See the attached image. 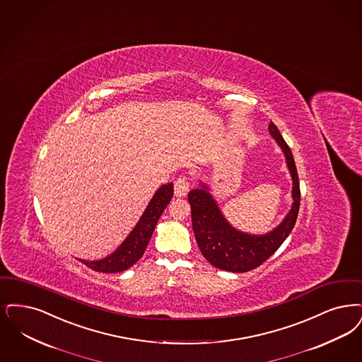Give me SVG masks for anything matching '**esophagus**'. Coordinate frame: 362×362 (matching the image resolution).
Instances as JSON below:
<instances>
[{"instance_id": "34e87169", "label": "esophagus", "mask_w": 362, "mask_h": 362, "mask_svg": "<svg viewBox=\"0 0 362 362\" xmlns=\"http://www.w3.org/2000/svg\"><path fill=\"white\" fill-rule=\"evenodd\" d=\"M174 191L175 197H177V198L186 197L188 191H189V182H188V179H186V177H179L175 182Z\"/></svg>"}]
</instances>
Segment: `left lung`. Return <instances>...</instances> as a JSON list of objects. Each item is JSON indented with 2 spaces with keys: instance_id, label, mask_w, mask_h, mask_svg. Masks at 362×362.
Returning a JSON list of instances; mask_svg holds the SVG:
<instances>
[{
  "instance_id": "1",
  "label": "left lung",
  "mask_w": 362,
  "mask_h": 362,
  "mask_svg": "<svg viewBox=\"0 0 362 362\" xmlns=\"http://www.w3.org/2000/svg\"><path fill=\"white\" fill-rule=\"evenodd\" d=\"M268 129L286 156L287 167L292 177L293 199L288 214L272 232L255 235L233 228L221 213L218 203L209 192L210 188L204 183L201 185V187L188 192L195 240L203 257L222 271L241 274L257 268L284 243L298 218L300 188L295 160L288 145L274 122L269 124Z\"/></svg>"
}]
</instances>
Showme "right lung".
<instances>
[{
    "instance_id": "obj_1",
    "label": "right lung",
    "mask_w": 362,
    "mask_h": 362,
    "mask_svg": "<svg viewBox=\"0 0 362 362\" xmlns=\"http://www.w3.org/2000/svg\"><path fill=\"white\" fill-rule=\"evenodd\" d=\"M174 185H163L155 192L151 202L148 203L143 216L137 225L133 228L125 241L116 250L102 260L88 261L79 259L86 267L95 272L102 274H117L130 268L133 264L141 259L146 245L153 234L160 216L163 214L167 204L173 199Z\"/></svg>"
}]
</instances>
